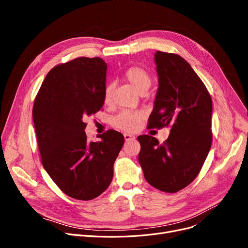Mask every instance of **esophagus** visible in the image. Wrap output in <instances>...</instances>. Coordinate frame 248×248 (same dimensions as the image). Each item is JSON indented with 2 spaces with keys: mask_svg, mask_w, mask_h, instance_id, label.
I'll use <instances>...</instances> for the list:
<instances>
[{
  "mask_svg": "<svg viewBox=\"0 0 248 248\" xmlns=\"http://www.w3.org/2000/svg\"><path fill=\"white\" fill-rule=\"evenodd\" d=\"M124 140H134V139L136 138L134 135H131V134H124Z\"/></svg>",
  "mask_w": 248,
  "mask_h": 248,
  "instance_id": "34e87169",
  "label": "esophagus"
}]
</instances>
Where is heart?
<instances>
[{
  "mask_svg": "<svg viewBox=\"0 0 248 248\" xmlns=\"http://www.w3.org/2000/svg\"><path fill=\"white\" fill-rule=\"evenodd\" d=\"M124 79L131 84L139 93L144 94L150 88L152 84V77L150 73L140 66H131L128 67L124 73ZM113 84L108 83L103 90V100L104 103L109 104L112 99ZM141 121V114L139 112L124 110L117 114L113 119V124L120 129L126 132H132L138 128Z\"/></svg>",
  "mask_w": 248,
  "mask_h": 248,
  "instance_id": "1",
  "label": "heart"
}]
</instances>
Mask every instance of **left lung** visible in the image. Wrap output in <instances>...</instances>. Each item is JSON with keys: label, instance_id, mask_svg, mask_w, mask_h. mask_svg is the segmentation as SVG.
Masks as SVG:
<instances>
[{"label": "left lung", "instance_id": "1", "mask_svg": "<svg viewBox=\"0 0 248 248\" xmlns=\"http://www.w3.org/2000/svg\"><path fill=\"white\" fill-rule=\"evenodd\" d=\"M159 88L150 128L171 127L160 144L140 136L139 162L148 183L167 193L187 187L197 177L212 144V99L199 76L180 55L155 53Z\"/></svg>", "mask_w": 248, "mask_h": 248}]
</instances>
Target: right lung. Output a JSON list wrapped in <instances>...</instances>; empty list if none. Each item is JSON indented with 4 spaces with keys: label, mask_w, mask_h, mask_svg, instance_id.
<instances>
[{
    "label": "right lung",
    "mask_w": 248,
    "mask_h": 248,
    "mask_svg": "<svg viewBox=\"0 0 248 248\" xmlns=\"http://www.w3.org/2000/svg\"><path fill=\"white\" fill-rule=\"evenodd\" d=\"M108 65L101 58L79 57L56 65L34 100L33 121L43 167L69 197L88 201L110 185L123 134L109 129L88 141L87 116L102 108Z\"/></svg>",
    "instance_id": "obj_1"
}]
</instances>
